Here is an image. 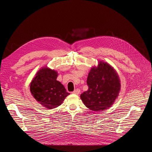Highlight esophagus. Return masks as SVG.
<instances>
[{
	"label": "esophagus",
	"instance_id": "obj_1",
	"mask_svg": "<svg viewBox=\"0 0 152 152\" xmlns=\"http://www.w3.org/2000/svg\"><path fill=\"white\" fill-rule=\"evenodd\" d=\"M80 91L79 89H76L73 92H72V93L75 94H76V95H78L80 93Z\"/></svg>",
	"mask_w": 152,
	"mask_h": 152
}]
</instances>
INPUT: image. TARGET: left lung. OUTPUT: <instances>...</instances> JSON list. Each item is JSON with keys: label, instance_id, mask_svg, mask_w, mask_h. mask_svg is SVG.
<instances>
[{"label": "left lung", "instance_id": "8db88e82", "mask_svg": "<svg viewBox=\"0 0 152 152\" xmlns=\"http://www.w3.org/2000/svg\"><path fill=\"white\" fill-rule=\"evenodd\" d=\"M88 90L80 94L84 104L93 111L107 110L115 102L121 90L120 77L110 64L99 61L91 68L87 77Z\"/></svg>", "mask_w": 152, "mask_h": 152}]
</instances>
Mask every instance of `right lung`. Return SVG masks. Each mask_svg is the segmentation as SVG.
Here are the masks:
<instances>
[{
	"mask_svg": "<svg viewBox=\"0 0 152 152\" xmlns=\"http://www.w3.org/2000/svg\"><path fill=\"white\" fill-rule=\"evenodd\" d=\"M58 75L56 70L43 67L38 71L30 83L31 94L46 109L59 106L70 94L64 85L56 80Z\"/></svg>",
	"mask_w": 152,
	"mask_h": 152,
	"instance_id": "obj_1",
	"label": "right lung"
}]
</instances>
